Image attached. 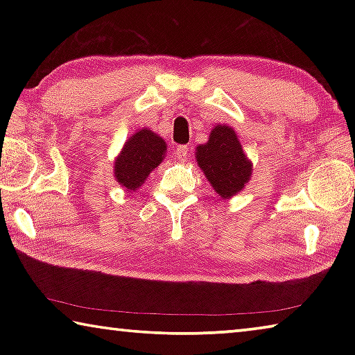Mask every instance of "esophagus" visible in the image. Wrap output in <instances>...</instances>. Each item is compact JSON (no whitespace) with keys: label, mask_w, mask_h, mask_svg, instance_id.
Instances as JSON below:
<instances>
[{"label":"esophagus","mask_w":355,"mask_h":355,"mask_svg":"<svg viewBox=\"0 0 355 355\" xmlns=\"http://www.w3.org/2000/svg\"><path fill=\"white\" fill-rule=\"evenodd\" d=\"M191 155V150L188 146H178L175 148V158L178 161H188Z\"/></svg>","instance_id":"34e87169"}]
</instances>
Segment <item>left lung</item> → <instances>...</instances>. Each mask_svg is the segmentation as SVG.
<instances>
[{
	"label": "left lung",
	"mask_w": 355,
	"mask_h": 355,
	"mask_svg": "<svg viewBox=\"0 0 355 355\" xmlns=\"http://www.w3.org/2000/svg\"><path fill=\"white\" fill-rule=\"evenodd\" d=\"M197 163L214 191L222 197L235 196L249 182L252 164L230 127L218 125L207 144L197 147Z\"/></svg>",
	"instance_id": "1"
}]
</instances>
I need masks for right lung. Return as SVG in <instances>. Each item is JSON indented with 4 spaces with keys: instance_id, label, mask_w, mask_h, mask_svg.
<instances>
[{
    "instance_id": "right-lung-1",
    "label": "right lung",
    "mask_w": 355,
    "mask_h": 355,
    "mask_svg": "<svg viewBox=\"0 0 355 355\" xmlns=\"http://www.w3.org/2000/svg\"><path fill=\"white\" fill-rule=\"evenodd\" d=\"M166 142L163 137L144 128L137 131L123 146L122 153L114 164L117 182L128 191L141 188L144 180L163 161Z\"/></svg>"
}]
</instances>
